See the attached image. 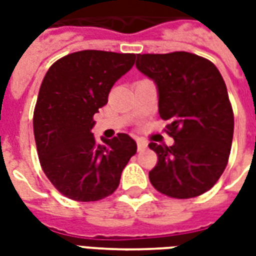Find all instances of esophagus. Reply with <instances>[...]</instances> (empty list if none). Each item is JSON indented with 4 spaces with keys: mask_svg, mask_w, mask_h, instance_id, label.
<instances>
[{
    "mask_svg": "<svg viewBox=\"0 0 256 256\" xmlns=\"http://www.w3.org/2000/svg\"><path fill=\"white\" fill-rule=\"evenodd\" d=\"M146 148H148L146 141H144V140H137V150H138V152H142V150H145Z\"/></svg>",
    "mask_w": 256,
    "mask_h": 256,
    "instance_id": "1",
    "label": "esophagus"
}]
</instances>
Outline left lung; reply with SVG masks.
Masks as SVG:
<instances>
[{
	"label": "left lung",
	"mask_w": 256,
	"mask_h": 256,
	"mask_svg": "<svg viewBox=\"0 0 256 256\" xmlns=\"http://www.w3.org/2000/svg\"><path fill=\"white\" fill-rule=\"evenodd\" d=\"M136 66L155 80L159 115L174 138L172 146L150 144L158 155L150 184L172 198L203 194L230 155L234 116L225 80L210 60L188 52L137 54Z\"/></svg>",
	"instance_id": "1"
}]
</instances>
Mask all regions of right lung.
<instances>
[{
	"label": "right lung",
	"mask_w": 256,
	"mask_h": 256,
	"mask_svg": "<svg viewBox=\"0 0 256 256\" xmlns=\"http://www.w3.org/2000/svg\"><path fill=\"white\" fill-rule=\"evenodd\" d=\"M134 62V53L80 50L48 70L34 110V137L42 170L66 198L97 202L112 194L137 152L128 134L100 142L92 133L94 114Z\"/></svg>",
	"instance_id": "add662e5"
}]
</instances>
